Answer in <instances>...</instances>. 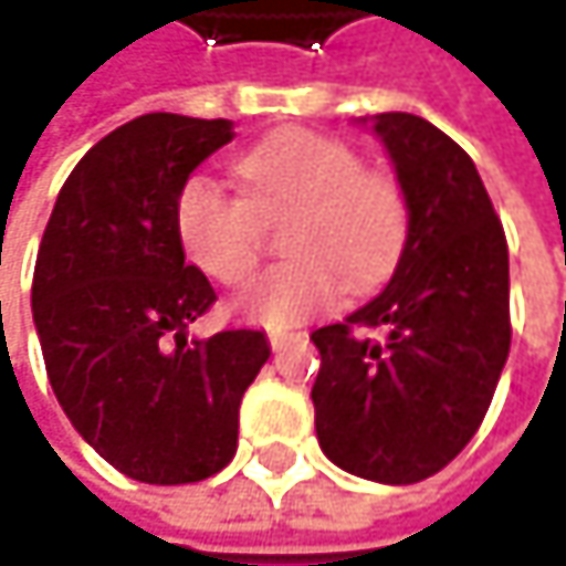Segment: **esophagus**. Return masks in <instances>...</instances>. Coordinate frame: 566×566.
<instances>
[{
  "label": "esophagus",
  "mask_w": 566,
  "mask_h": 566,
  "mask_svg": "<svg viewBox=\"0 0 566 566\" xmlns=\"http://www.w3.org/2000/svg\"><path fill=\"white\" fill-rule=\"evenodd\" d=\"M297 340V334H291V331H269V344H272V350H284L287 344H294Z\"/></svg>",
  "instance_id": "obj_1"
}]
</instances>
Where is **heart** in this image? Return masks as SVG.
<instances>
[{
	"label": "heart",
	"instance_id": "obj_1",
	"mask_svg": "<svg viewBox=\"0 0 566 566\" xmlns=\"http://www.w3.org/2000/svg\"><path fill=\"white\" fill-rule=\"evenodd\" d=\"M245 196L192 176L176 199V232L186 255L219 284L239 287L262 262L265 229L294 216L284 252L235 311L262 327H294L331 311L344 282L374 291L396 272L409 242V199L399 176L364 167L360 154L317 130H282L239 157Z\"/></svg>",
	"mask_w": 566,
	"mask_h": 566
}]
</instances>
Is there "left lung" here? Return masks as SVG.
Instances as JSON below:
<instances>
[{
    "label": "left lung",
    "mask_w": 566,
    "mask_h": 566,
    "mask_svg": "<svg viewBox=\"0 0 566 566\" xmlns=\"http://www.w3.org/2000/svg\"><path fill=\"white\" fill-rule=\"evenodd\" d=\"M409 199V242L390 284L321 350L314 426L350 475L412 485L479 432L511 347L509 242L472 157L416 114H377Z\"/></svg>",
    "instance_id": "1"
}]
</instances>
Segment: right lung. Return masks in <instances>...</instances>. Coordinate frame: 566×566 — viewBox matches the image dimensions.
Here are the masks:
<instances>
[{"label": "right lung", "instance_id": "right-lung-1", "mask_svg": "<svg viewBox=\"0 0 566 566\" xmlns=\"http://www.w3.org/2000/svg\"><path fill=\"white\" fill-rule=\"evenodd\" d=\"M232 120L144 114L97 140L45 226L32 317L57 402L127 479L189 485L239 446V402L272 347L262 331L189 340L216 291L186 265L176 199L232 140Z\"/></svg>", "mask_w": 566, "mask_h": 566}]
</instances>
